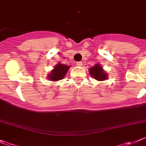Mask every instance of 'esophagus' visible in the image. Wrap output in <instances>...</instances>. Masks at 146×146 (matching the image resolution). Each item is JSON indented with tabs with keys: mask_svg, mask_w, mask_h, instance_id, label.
<instances>
[{
	"mask_svg": "<svg viewBox=\"0 0 146 146\" xmlns=\"http://www.w3.org/2000/svg\"><path fill=\"white\" fill-rule=\"evenodd\" d=\"M77 65L78 66H82V63L81 61H79V62H77Z\"/></svg>",
	"mask_w": 146,
	"mask_h": 146,
	"instance_id": "34e87169",
	"label": "esophagus"
}]
</instances>
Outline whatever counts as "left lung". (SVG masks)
Wrapping results in <instances>:
<instances>
[{
	"instance_id": "obj_1",
	"label": "left lung",
	"mask_w": 146,
	"mask_h": 146,
	"mask_svg": "<svg viewBox=\"0 0 146 146\" xmlns=\"http://www.w3.org/2000/svg\"><path fill=\"white\" fill-rule=\"evenodd\" d=\"M88 71L91 77L98 81H104L108 79V73L103 69V66L100 64H95Z\"/></svg>"
}]
</instances>
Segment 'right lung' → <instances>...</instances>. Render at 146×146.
I'll use <instances>...</instances> for the list:
<instances>
[{
	"mask_svg": "<svg viewBox=\"0 0 146 146\" xmlns=\"http://www.w3.org/2000/svg\"><path fill=\"white\" fill-rule=\"evenodd\" d=\"M70 67V66H67L66 64L58 63L50 72H49V74H48V79L50 81H58L62 80L64 78Z\"/></svg>",
	"mask_w": 146,
	"mask_h": 146,
	"instance_id": "right-lung-1",
	"label": "right lung"
}]
</instances>
